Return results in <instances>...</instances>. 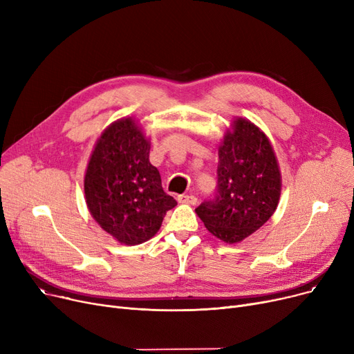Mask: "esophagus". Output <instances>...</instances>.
Here are the masks:
<instances>
[{
    "label": "esophagus",
    "instance_id": "esophagus-1",
    "mask_svg": "<svg viewBox=\"0 0 354 354\" xmlns=\"http://www.w3.org/2000/svg\"><path fill=\"white\" fill-rule=\"evenodd\" d=\"M178 201L180 203H189V205H195V203L198 202V198L192 194H187V195H179Z\"/></svg>",
    "mask_w": 354,
    "mask_h": 354
}]
</instances>
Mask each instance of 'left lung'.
<instances>
[{"label":"left lung","instance_id":"1","mask_svg":"<svg viewBox=\"0 0 354 354\" xmlns=\"http://www.w3.org/2000/svg\"><path fill=\"white\" fill-rule=\"evenodd\" d=\"M219 146L215 195L195 209L207 230L234 244L261 228L281 194V175L268 138L245 119H235Z\"/></svg>","mask_w":354,"mask_h":354}]
</instances>
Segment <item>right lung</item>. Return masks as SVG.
Returning <instances> with one entry per match:
<instances>
[{
	"mask_svg": "<svg viewBox=\"0 0 354 354\" xmlns=\"http://www.w3.org/2000/svg\"><path fill=\"white\" fill-rule=\"evenodd\" d=\"M149 151L151 145L136 123L120 119L99 138L87 165V208L106 232L126 245L152 238L166 212L176 207V201L162 189Z\"/></svg>",
	"mask_w": 354,
	"mask_h": 354,
	"instance_id": "1",
	"label": "right lung"
}]
</instances>
